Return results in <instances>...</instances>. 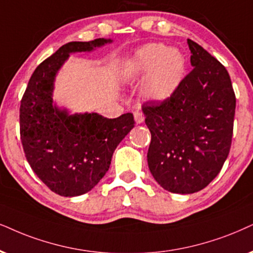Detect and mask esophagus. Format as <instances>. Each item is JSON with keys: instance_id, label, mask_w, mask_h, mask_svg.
Returning <instances> with one entry per match:
<instances>
[{"instance_id": "34e87169", "label": "esophagus", "mask_w": 253, "mask_h": 253, "mask_svg": "<svg viewBox=\"0 0 253 253\" xmlns=\"http://www.w3.org/2000/svg\"><path fill=\"white\" fill-rule=\"evenodd\" d=\"M134 120H135L136 124H142L145 121V116H143L142 112L136 111L134 112Z\"/></svg>"}]
</instances>
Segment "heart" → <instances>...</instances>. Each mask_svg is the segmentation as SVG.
<instances>
[{"label": "heart", "mask_w": 253, "mask_h": 253, "mask_svg": "<svg viewBox=\"0 0 253 253\" xmlns=\"http://www.w3.org/2000/svg\"><path fill=\"white\" fill-rule=\"evenodd\" d=\"M185 57L176 47L150 43L127 57L121 73L127 81L143 79L141 93L152 101H165L180 87L185 75Z\"/></svg>", "instance_id": "obj_1"}]
</instances>
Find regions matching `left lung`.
I'll return each mask as SVG.
<instances>
[{"instance_id": "left-lung-1", "label": "left lung", "mask_w": 253, "mask_h": 253, "mask_svg": "<svg viewBox=\"0 0 253 253\" xmlns=\"http://www.w3.org/2000/svg\"><path fill=\"white\" fill-rule=\"evenodd\" d=\"M193 70L167 100L143 104L152 134L147 161L155 181L175 194L202 190L231 147L236 97L224 66L188 40Z\"/></svg>"}]
</instances>
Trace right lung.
<instances>
[{"label": "right lung", "instance_id": "right-lung-1", "mask_svg": "<svg viewBox=\"0 0 253 253\" xmlns=\"http://www.w3.org/2000/svg\"><path fill=\"white\" fill-rule=\"evenodd\" d=\"M98 38L70 42L35 70L20 108L24 154L35 174L53 193L79 196L93 189L106 174L121 140L134 127L132 113L116 119L59 108L52 94L56 76L71 53L91 52L112 43Z\"/></svg>", "mask_w": 253, "mask_h": 253}]
</instances>
